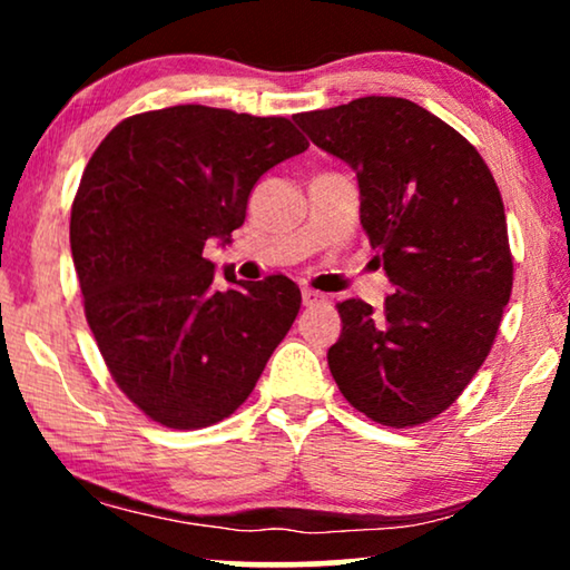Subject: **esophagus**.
Here are the masks:
<instances>
[{
	"mask_svg": "<svg viewBox=\"0 0 570 570\" xmlns=\"http://www.w3.org/2000/svg\"><path fill=\"white\" fill-rule=\"evenodd\" d=\"M316 303H326V295L306 287V291H303V306H316Z\"/></svg>",
	"mask_w": 570,
	"mask_h": 570,
	"instance_id": "esophagus-1",
	"label": "esophagus"
}]
</instances>
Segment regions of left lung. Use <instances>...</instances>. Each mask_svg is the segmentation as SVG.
Segmentation results:
<instances>
[{
    "instance_id": "left-lung-1",
    "label": "left lung",
    "mask_w": 570,
    "mask_h": 570,
    "mask_svg": "<svg viewBox=\"0 0 570 570\" xmlns=\"http://www.w3.org/2000/svg\"><path fill=\"white\" fill-rule=\"evenodd\" d=\"M293 119L357 174L361 225L394 285L379 311L337 303L332 376L381 425L428 423L485 363L511 298L495 178L474 145L407 98H355Z\"/></svg>"
}]
</instances>
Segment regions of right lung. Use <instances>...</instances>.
<instances>
[{"label":"right lung","instance_id":"add662e5","mask_svg":"<svg viewBox=\"0 0 570 570\" xmlns=\"http://www.w3.org/2000/svg\"><path fill=\"white\" fill-rule=\"evenodd\" d=\"M308 147L285 116L170 106L129 116L92 153L69 244L85 318L116 386L155 423L197 431L254 392L301 311L285 275L215 287L205 244L246 220L254 184Z\"/></svg>","mask_w":570,"mask_h":570}]
</instances>
